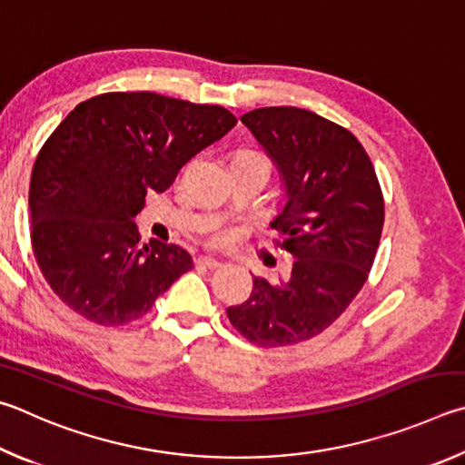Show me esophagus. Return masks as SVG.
Wrapping results in <instances>:
<instances>
[{"label": "esophagus", "instance_id": "34e87169", "mask_svg": "<svg viewBox=\"0 0 465 465\" xmlns=\"http://www.w3.org/2000/svg\"><path fill=\"white\" fill-rule=\"evenodd\" d=\"M198 265L208 267V270H218V267L223 265V263H220L218 259H214V257H208V255H203V257H200V259H198Z\"/></svg>", "mask_w": 465, "mask_h": 465}]
</instances>
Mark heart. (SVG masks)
<instances>
[{
  "mask_svg": "<svg viewBox=\"0 0 465 465\" xmlns=\"http://www.w3.org/2000/svg\"><path fill=\"white\" fill-rule=\"evenodd\" d=\"M237 159H265V157H263L262 153H257V151H239L237 154H234V161H237Z\"/></svg>",
  "mask_w": 465,
  "mask_h": 465,
  "instance_id": "obj_1",
  "label": "heart"
}]
</instances>
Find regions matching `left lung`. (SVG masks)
Masks as SVG:
<instances>
[{"label":"left lung","instance_id":"8db88e82","mask_svg":"<svg viewBox=\"0 0 465 465\" xmlns=\"http://www.w3.org/2000/svg\"><path fill=\"white\" fill-rule=\"evenodd\" d=\"M283 185L272 228L294 257L288 278H253V292L226 314L259 347L312 339L360 294L384 226V198L368 153L347 128L294 105L241 116Z\"/></svg>","mask_w":465,"mask_h":465}]
</instances>
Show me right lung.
<instances>
[{"label": "right lung", "instance_id": "1", "mask_svg": "<svg viewBox=\"0 0 465 465\" xmlns=\"http://www.w3.org/2000/svg\"><path fill=\"white\" fill-rule=\"evenodd\" d=\"M234 124L223 105L120 92L89 97L56 126L32 169L30 237L45 280L71 311L126 324L192 270L182 247L141 245L134 216L146 192H165Z\"/></svg>", "mask_w": 465, "mask_h": 465}]
</instances>
